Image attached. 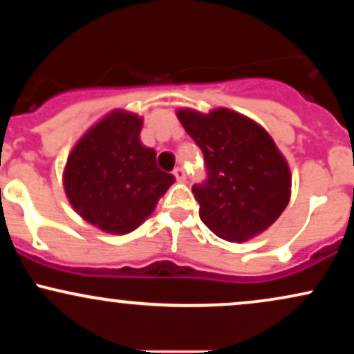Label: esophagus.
<instances>
[{"label":"esophagus","mask_w":354,"mask_h":354,"mask_svg":"<svg viewBox=\"0 0 354 354\" xmlns=\"http://www.w3.org/2000/svg\"><path fill=\"white\" fill-rule=\"evenodd\" d=\"M173 174H174V178H176L178 183L186 181V173H185V169H183V168H176L173 171Z\"/></svg>","instance_id":"esophagus-1"}]
</instances>
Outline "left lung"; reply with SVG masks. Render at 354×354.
I'll return each instance as SVG.
<instances>
[{
  "mask_svg": "<svg viewBox=\"0 0 354 354\" xmlns=\"http://www.w3.org/2000/svg\"><path fill=\"white\" fill-rule=\"evenodd\" d=\"M176 116L205 156L208 178L193 186L201 221L231 243L270 228L291 196L290 166L273 138L228 108L208 115L185 108Z\"/></svg>",
  "mask_w": 354,
  "mask_h": 354,
  "instance_id": "left-lung-1",
  "label": "left lung"
}]
</instances>
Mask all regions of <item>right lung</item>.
Wrapping results in <instances>:
<instances>
[{
	"label": "right lung",
	"mask_w": 354,
	"mask_h": 354,
	"mask_svg": "<svg viewBox=\"0 0 354 354\" xmlns=\"http://www.w3.org/2000/svg\"><path fill=\"white\" fill-rule=\"evenodd\" d=\"M143 118L115 109L71 149L63 173L73 209L101 231L126 234L156 208L174 176L156 166V153L141 145Z\"/></svg>",
	"instance_id": "right-lung-1"
}]
</instances>
